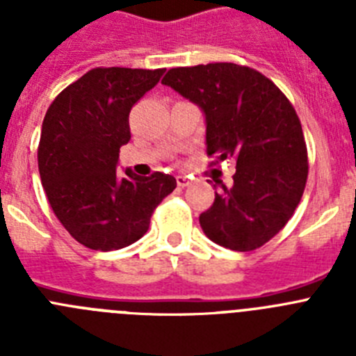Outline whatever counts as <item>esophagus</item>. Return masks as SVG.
Returning a JSON list of instances; mask_svg holds the SVG:
<instances>
[{"label":"esophagus","mask_w":356,"mask_h":356,"mask_svg":"<svg viewBox=\"0 0 356 356\" xmlns=\"http://www.w3.org/2000/svg\"><path fill=\"white\" fill-rule=\"evenodd\" d=\"M176 184H178V187H187L188 184H191V178H188V176H185V175H178L176 176Z\"/></svg>","instance_id":"1"}]
</instances>
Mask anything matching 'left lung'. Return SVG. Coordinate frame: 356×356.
<instances>
[{
  "label": "left lung",
  "mask_w": 356,
  "mask_h": 356,
  "mask_svg": "<svg viewBox=\"0 0 356 356\" xmlns=\"http://www.w3.org/2000/svg\"><path fill=\"white\" fill-rule=\"evenodd\" d=\"M162 83L205 112L210 163L234 160L237 169L234 187L221 185L200 216L205 235L234 251L264 246L287 225L307 185V144L292 103L262 72L232 62L172 67Z\"/></svg>",
  "instance_id": "8db88e82"
}]
</instances>
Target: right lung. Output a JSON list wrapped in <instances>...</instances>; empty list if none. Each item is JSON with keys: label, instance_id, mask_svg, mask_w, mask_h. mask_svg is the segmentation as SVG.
<instances>
[{"label": "right lung", "instance_id": "1", "mask_svg": "<svg viewBox=\"0 0 356 356\" xmlns=\"http://www.w3.org/2000/svg\"><path fill=\"white\" fill-rule=\"evenodd\" d=\"M163 69L94 67L53 99L40 131V181L56 219L85 248L121 250L139 241L176 180L165 172H115L130 140L128 115Z\"/></svg>", "mask_w": 356, "mask_h": 356}]
</instances>
